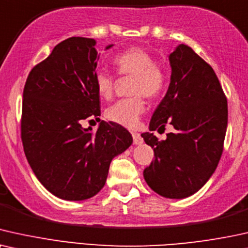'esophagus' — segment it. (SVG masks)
Here are the masks:
<instances>
[{
  "mask_svg": "<svg viewBox=\"0 0 248 248\" xmlns=\"http://www.w3.org/2000/svg\"><path fill=\"white\" fill-rule=\"evenodd\" d=\"M131 135H133V140H134V144H135V145H140V144H143L144 140H143V137L140 136V134L133 133Z\"/></svg>",
  "mask_w": 248,
  "mask_h": 248,
  "instance_id": "obj_1",
  "label": "esophagus"
}]
</instances>
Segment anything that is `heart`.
Wrapping results in <instances>:
<instances>
[{"label":"heart","instance_id":"obj_1","mask_svg":"<svg viewBox=\"0 0 248 248\" xmlns=\"http://www.w3.org/2000/svg\"><path fill=\"white\" fill-rule=\"evenodd\" d=\"M112 63L121 77L133 76L130 93L134 96L121 98L110 105L105 111V115L115 124L134 128L145 111L142 95L147 98L158 96L166 85V74L160 64L155 63L151 53L140 46H131L118 53ZM95 85L98 95L108 100L113 95L115 77L101 69L95 75Z\"/></svg>","mask_w":248,"mask_h":248}]
</instances>
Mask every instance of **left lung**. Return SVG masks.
Listing matches in <instances>:
<instances>
[{"label": "left lung", "instance_id": "1", "mask_svg": "<svg viewBox=\"0 0 248 248\" xmlns=\"http://www.w3.org/2000/svg\"><path fill=\"white\" fill-rule=\"evenodd\" d=\"M171 81L150 122L151 130L173 133L158 140L141 134L154 150V160L144 170L148 186L167 199H185L210 179L223 152L228 103L212 67L189 46L180 44L169 55Z\"/></svg>", "mask_w": 248, "mask_h": 248}]
</instances>
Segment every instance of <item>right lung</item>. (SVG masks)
Instances as JSON below:
<instances>
[{
	"label": "right lung",
	"mask_w": 248,
	"mask_h": 248,
	"mask_svg": "<svg viewBox=\"0 0 248 248\" xmlns=\"http://www.w3.org/2000/svg\"><path fill=\"white\" fill-rule=\"evenodd\" d=\"M95 43L85 37L59 43L31 69L24 88L25 155L43 186L67 201L96 195L112 158L133 143L129 131L115 122L102 121L96 133L81 126L85 120H100L101 114Z\"/></svg>",
	"instance_id": "1"
}]
</instances>
